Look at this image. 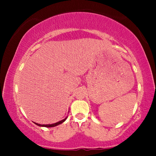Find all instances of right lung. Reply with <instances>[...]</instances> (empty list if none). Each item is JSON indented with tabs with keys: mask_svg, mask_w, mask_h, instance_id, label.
<instances>
[{
	"mask_svg": "<svg viewBox=\"0 0 156 156\" xmlns=\"http://www.w3.org/2000/svg\"><path fill=\"white\" fill-rule=\"evenodd\" d=\"M66 119H67V117H66L65 119H62V120L58 122H55V123H54V124H51V125H41V124H38V123H36V122H34V123H35V124L37 125H39V126H41V127H47V128H50V127H55V126H56V125H58L62 124V122H64L66 120Z\"/></svg>",
	"mask_w": 156,
	"mask_h": 156,
	"instance_id": "add662e5",
	"label": "right lung"
}]
</instances>
